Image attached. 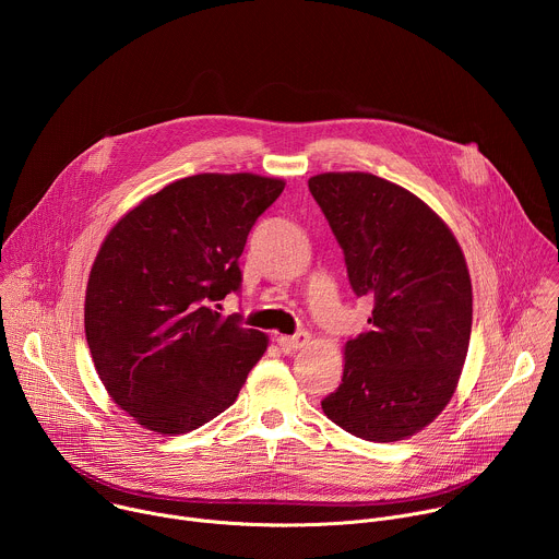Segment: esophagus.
<instances>
[{"label": "esophagus", "mask_w": 559, "mask_h": 559, "mask_svg": "<svg viewBox=\"0 0 559 559\" xmlns=\"http://www.w3.org/2000/svg\"><path fill=\"white\" fill-rule=\"evenodd\" d=\"M276 341H278L283 352H294V349H300L309 343V332H296L294 336H278Z\"/></svg>", "instance_id": "1"}]
</instances>
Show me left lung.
I'll list each match as a JSON object with an SVG mask.
<instances>
[{"mask_svg":"<svg viewBox=\"0 0 559 559\" xmlns=\"http://www.w3.org/2000/svg\"><path fill=\"white\" fill-rule=\"evenodd\" d=\"M309 192L343 248L354 294L373 300L323 412L362 440L409 438L447 407L466 358L473 294L462 250L427 203L376 175H316Z\"/></svg>","mask_w":559,"mask_h":559,"instance_id":"1","label":"left lung"}]
</instances>
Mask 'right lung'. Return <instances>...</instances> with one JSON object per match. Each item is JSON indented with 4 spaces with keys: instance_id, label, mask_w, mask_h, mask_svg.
Segmentation results:
<instances>
[{
    "instance_id": "1",
    "label": "right lung",
    "mask_w": 559,
    "mask_h": 559,
    "mask_svg": "<svg viewBox=\"0 0 559 559\" xmlns=\"http://www.w3.org/2000/svg\"><path fill=\"white\" fill-rule=\"evenodd\" d=\"M285 183L194 175L141 201L106 236L86 289V341L112 401L156 433L234 405L267 336L221 316L241 289L248 234Z\"/></svg>"
}]
</instances>
